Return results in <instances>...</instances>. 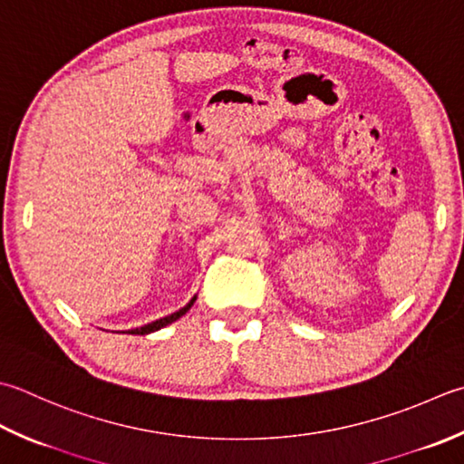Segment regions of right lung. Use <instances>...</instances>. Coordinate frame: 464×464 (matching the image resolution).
<instances>
[{"label":"right lung","mask_w":464,"mask_h":464,"mask_svg":"<svg viewBox=\"0 0 464 464\" xmlns=\"http://www.w3.org/2000/svg\"><path fill=\"white\" fill-rule=\"evenodd\" d=\"M195 299H197V295H193V299H190V302H188L185 307H180L179 312L170 314V315H165V317H160V320H157V322H150V324H147V325H142V328H134V330H129V332H126V334L144 335V334H152V332H157V330H160V328H165V325H169V324H172V322H177L180 315H185V314L190 310V307H193Z\"/></svg>","instance_id":"obj_1"}]
</instances>
